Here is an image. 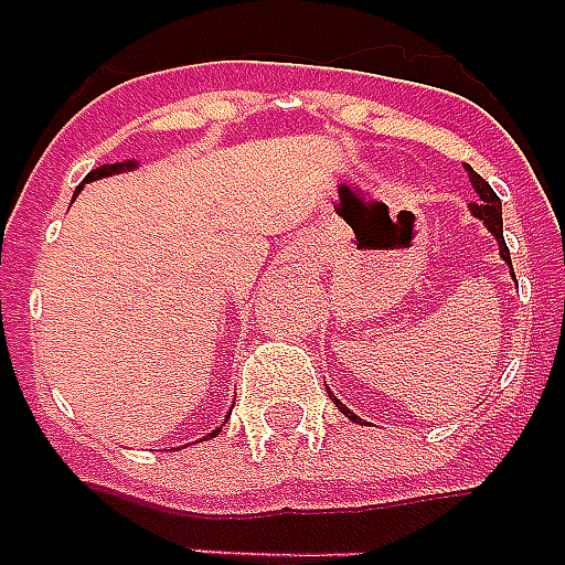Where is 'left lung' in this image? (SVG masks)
Masks as SVG:
<instances>
[{
    "label": "left lung",
    "mask_w": 565,
    "mask_h": 565,
    "mask_svg": "<svg viewBox=\"0 0 565 565\" xmlns=\"http://www.w3.org/2000/svg\"><path fill=\"white\" fill-rule=\"evenodd\" d=\"M468 172H470V181H473V186H477V193H479V202H470V211H473V217H479L482 223H486V226H489L491 235L498 237L500 258H503V262L512 267V258H509V247H507V241H503V214H500L498 193H494V190L489 186V181H486L482 175H477L473 169H468ZM512 277H515V270H512ZM333 402H337V408L342 411L345 417L358 419L354 414H351V411L345 408V405H342V402H339V398H333Z\"/></svg>",
    "instance_id": "8db88e82"
}]
</instances>
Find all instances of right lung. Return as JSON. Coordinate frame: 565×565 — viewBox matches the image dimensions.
Instances as JSON below:
<instances>
[{"instance_id":"1","label":"right lung","mask_w":565,"mask_h":565,"mask_svg":"<svg viewBox=\"0 0 565 565\" xmlns=\"http://www.w3.org/2000/svg\"><path fill=\"white\" fill-rule=\"evenodd\" d=\"M125 169H134V160H125V163H106V167H100V169H92L83 184H88V181H97V178H106V175H118V172H125ZM214 435H220V428H214L207 438H214Z\"/></svg>"}]
</instances>
